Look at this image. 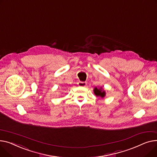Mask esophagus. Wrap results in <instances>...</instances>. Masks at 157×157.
<instances>
[{
  "instance_id": "esophagus-1",
  "label": "esophagus",
  "mask_w": 157,
  "mask_h": 157,
  "mask_svg": "<svg viewBox=\"0 0 157 157\" xmlns=\"http://www.w3.org/2000/svg\"><path fill=\"white\" fill-rule=\"evenodd\" d=\"M78 85L80 87H86L87 86V82H79L78 83Z\"/></svg>"
}]
</instances>
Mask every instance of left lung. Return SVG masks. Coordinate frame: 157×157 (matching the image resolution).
Masks as SVG:
<instances>
[{"label": "left lung", "mask_w": 157, "mask_h": 157, "mask_svg": "<svg viewBox=\"0 0 157 157\" xmlns=\"http://www.w3.org/2000/svg\"><path fill=\"white\" fill-rule=\"evenodd\" d=\"M94 93L96 96H100L101 98H104L106 95L105 91L102 89V87H100V88L95 87L94 89Z\"/></svg>", "instance_id": "8db88e82"}]
</instances>
